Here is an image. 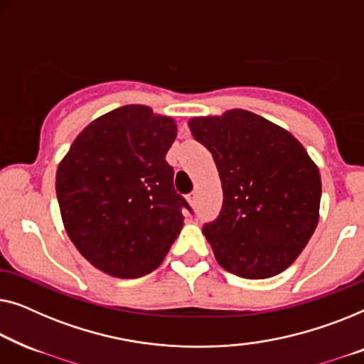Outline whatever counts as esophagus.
Returning <instances> with one entry per match:
<instances>
[{
    "label": "esophagus",
    "instance_id": "1",
    "mask_svg": "<svg viewBox=\"0 0 364 364\" xmlns=\"http://www.w3.org/2000/svg\"><path fill=\"white\" fill-rule=\"evenodd\" d=\"M196 201H198V194H196V193H191V194H188V203L191 204L193 208L196 206Z\"/></svg>",
    "mask_w": 364,
    "mask_h": 364
}]
</instances>
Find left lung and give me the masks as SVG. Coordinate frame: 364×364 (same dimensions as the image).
Masks as SVG:
<instances>
[{
	"label": "left lung",
	"instance_id": "8db88e82",
	"mask_svg": "<svg viewBox=\"0 0 364 364\" xmlns=\"http://www.w3.org/2000/svg\"><path fill=\"white\" fill-rule=\"evenodd\" d=\"M188 125L223 184L221 216L203 229L218 264L242 279L284 272L318 224L316 163L290 132L254 112L193 117Z\"/></svg>",
	"mask_w": 364,
	"mask_h": 364
}]
</instances>
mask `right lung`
<instances>
[{"label": "right lung", "mask_w": 364, "mask_h": 364, "mask_svg": "<svg viewBox=\"0 0 364 364\" xmlns=\"http://www.w3.org/2000/svg\"><path fill=\"white\" fill-rule=\"evenodd\" d=\"M176 133L173 117L124 105L92 120L60 160L55 193L65 232L104 274H150L181 232L189 206L165 160Z\"/></svg>", "instance_id": "1"}]
</instances>
